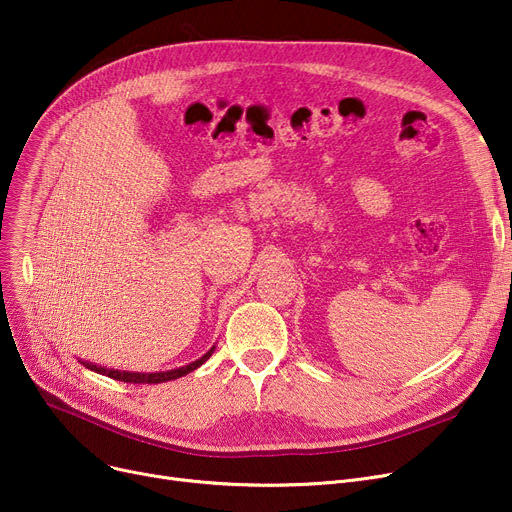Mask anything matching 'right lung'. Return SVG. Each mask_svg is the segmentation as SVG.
<instances>
[{
    "instance_id": "add662e5",
    "label": "right lung",
    "mask_w": 512,
    "mask_h": 512,
    "mask_svg": "<svg viewBox=\"0 0 512 512\" xmlns=\"http://www.w3.org/2000/svg\"><path fill=\"white\" fill-rule=\"evenodd\" d=\"M215 348V346H213ZM213 348L203 355L201 359H197L195 363H188L186 367H180V369H172V371H159V373H130V371H114V369H105V367H97L93 363H85V367H89L91 371H97L101 375H107V378H114V380H120V382H126V384H159V382H170V380H178L182 378V375L195 371L197 367H201L213 353Z\"/></svg>"
}]
</instances>
